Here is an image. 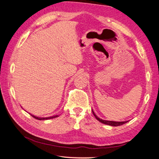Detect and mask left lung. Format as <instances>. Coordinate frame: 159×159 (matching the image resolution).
<instances>
[{
    "label": "left lung",
    "instance_id": "left-lung-1",
    "mask_svg": "<svg viewBox=\"0 0 159 159\" xmlns=\"http://www.w3.org/2000/svg\"><path fill=\"white\" fill-rule=\"evenodd\" d=\"M93 111V115H94V116L95 117V118L99 121L100 122H101V123H103L104 124H106V125H111V126H119V125H123L125 123H127V122L128 121H107V120H103L102 119H100L99 117H97L95 114V113L93 112V111Z\"/></svg>",
    "mask_w": 159,
    "mask_h": 159
}]
</instances>
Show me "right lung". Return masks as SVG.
I'll return each mask as SVG.
<instances>
[{
  "mask_svg": "<svg viewBox=\"0 0 159 159\" xmlns=\"http://www.w3.org/2000/svg\"><path fill=\"white\" fill-rule=\"evenodd\" d=\"M32 117H34V118L39 120H50V119H53V118H55V117H58V116H52V117H36L35 116H33L30 114Z\"/></svg>",
  "mask_w": 159,
  "mask_h": 159,
  "instance_id": "1",
  "label": "right lung"
}]
</instances>
